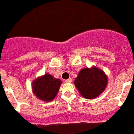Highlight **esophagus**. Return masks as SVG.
<instances>
[{
  "instance_id": "34e87169",
  "label": "esophagus",
  "mask_w": 134,
  "mask_h": 134,
  "mask_svg": "<svg viewBox=\"0 0 134 134\" xmlns=\"http://www.w3.org/2000/svg\"><path fill=\"white\" fill-rule=\"evenodd\" d=\"M65 82H71V78H69V79H67V80H65Z\"/></svg>"
}]
</instances>
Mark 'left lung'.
<instances>
[{
  "instance_id": "1",
  "label": "left lung",
  "mask_w": 134,
  "mask_h": 134,
  "mask_svg": "<svg viewBox=\"0 0 134 134\" xmlns=\"http://www.w3.org/2000/svg\"><path fill=\"white\" fill-rule=\"evenodd\" d=\"M74 84L85 98L93 99L105 90L107 84V77L98 68H85L80 71L75 78Z\"/></svg>"
}]
</instances>
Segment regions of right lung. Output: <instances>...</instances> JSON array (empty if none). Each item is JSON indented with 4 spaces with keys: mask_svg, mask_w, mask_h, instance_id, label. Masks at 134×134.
Segmentation results:
<instances>
[{
    "mask_svg": "<svg viewBox=\"0 0 134 134\" xmlns=\"http://www.w3.org/2000/svg\"><path fill=\"white\" fill-rule=\"evenodd\" d=\"M60 85L61 80L54 78L52 75L45 74L34 81L32 89L37 98L49 102L56 97Z\"/></svg>",
    "mask_w": 134,
    "mask_h": 134,
    "instance_id": "right-lung-1",
    "label": "right lung"
}]
</instances>
